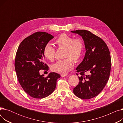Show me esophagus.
I'll return each instance as SVG.
<instances>
[{"label":"esophagus","instance_id":"obj_1","mask_svg":"<svg viewBox=\"0 0 123 123\" xmlns=\"http://www.w3.org/2000/svg\"><path fill=\"white\" fill-rule=\"evenodd\" d=\"M67 75H68L67 74H61V76L63 77H65V76H67Z\"/></svg>","mask_w":123,"mask_h":123}]
</instances>
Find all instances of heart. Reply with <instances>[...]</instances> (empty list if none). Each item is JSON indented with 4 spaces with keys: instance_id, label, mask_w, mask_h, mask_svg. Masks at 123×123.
<instances>
[{
    "instance_id": "obj_1",
    "label": "heart",
    "mask_w": 123,
    "mask_h": 123,
    "mask_svg": "<svg viewBox=\"0 0 123 123\" xmlns=\"http://www.w3.org/2000/svg\"><path fill=\"white\" fill-rule=\"evenodd\" d=\"M55 43L58 48L64 49V57L66 58L53 64L51 66V70L58 73L65 74L73 68L72 61L76 63L80 59L84 48V44L81 39H74L73 36L65 33L58 36ZM43 54L46 59L53 61L55 58V50L52 45L48 43L45 45Z\"/></svg>"
}]
</instances>
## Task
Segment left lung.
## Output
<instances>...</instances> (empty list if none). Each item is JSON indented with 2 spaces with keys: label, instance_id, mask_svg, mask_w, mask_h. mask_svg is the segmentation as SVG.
<instances>
[{
  "label": "left lung",
  "instance_id": "8db88e82",
  "mask_svg": "<svg viewBox=\"0 0 123 123\" xmlns=\"http://www.w3.org/2000/svg\"><path fill=\"white\" fill-rule=\"evenodd\" d=\"M71 32L82 36L86 49L83 60L76 68L80 75V81L73 89V93L82 99H91L102 91L109 80L111 67L110 53L106 43L90 31L77 30ZM85 73L88 74L85 75Z\"/></svg>",
  "mask_w": 123,
  "mask_h": 123
}]
</instances>
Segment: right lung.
Wrapping results in <instances>:
<instances>
[{
	"mask_svg": "<svg viewBox=\"0 0 123 123\" xmlns=\"http://www.w3.org/2000/svg\"><path fill=\"white\" fill-rule=\"evenodd\" d=\"M54 37L44 32H37L25 38L18 48L15 59L17 79L24 91L32 98L42 99L54 91L60 75L51 72L45 77L40 70H48L43 49Z\"/></svg>",
	"mask_w": 123,
	"mask_h": 123,
	"instance_id": "obj_1",
	"label": "right lung"
}]
</instances>
